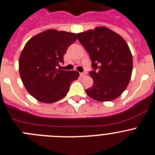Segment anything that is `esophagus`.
I'll return each mask as SVG.
<instances>
[{"label":"esophagus","instance_id":"esophagus-1","mask_svg":"<svg viewBox=\"0 0 155 155\" xmlns=\"http://www.w3.org/2000/svg\"><path fill=\"white\" fill-rule=\"evenodd\" d=\"M86 76V72H81L80 73V77H84V76Z\"/></svg>","mask_w":155,"mask_h":155}]
</instances>
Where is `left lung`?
Masks as SVG:
<instances>
[{
  "mask_svg": "<svg viewBox=\"0 0 155 155\" xmlns=\"http://www.w3.org/2000/svg\"><path fill=\"white\" fill-rule=\"evenodd\" d=\"M88 51L93 70V86L86 90L90 97L100 102L112 101L126 90L133 70L129 46L120 35L106 27H97L77 34Z\"/></svg>",
  "mask_w": 155,
  "mask_h": 155,
  "instance_id": "1",
  "label": "left lung"
}]
</instances>
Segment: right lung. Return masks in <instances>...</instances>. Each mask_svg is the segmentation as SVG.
I'll use <instances>...</instances> for the list:
<instances>
[{
	"label": "right lung",
	"instance_id": "obj_1",
	"mask_svg": "<svg viewBox=\"0 0 155 155\" xmlns=\"http://www.w3.org/2000/svg\"><path fill=\"white\" fill-rule=\"evenodd\" d=\"M75 33L49 29L36 35L25 44L19 58V73L24 86L39 102L51 104L62 100L69 86L79 76L77 71L57 69Z\"/></svg>",
	"mask_w": 155,
	"mask_h": 155
}]
</instances>
